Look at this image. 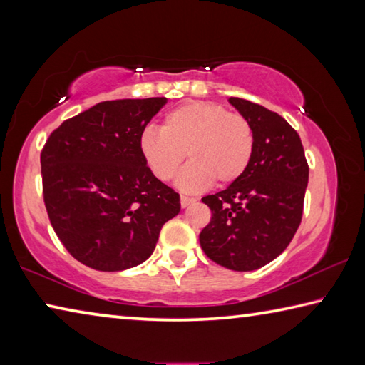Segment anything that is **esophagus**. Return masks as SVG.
Segmentation results:
<instances>
[{"label": "esophagus", "instance_id": "34e87169", "mask_svg": "<svg viewBox=\"0 0 365 365\" xmlns=\"http://www.w3.org/2000/svg\"><path fill=\"white\" fill-rule=\"evenodd\" d=\"M196 200L195 197H190V196H180V205H182V207H187V206H190V205H193Z\"/></svg>", "mask_w": 365, "mask_h": 365}]
</instances>
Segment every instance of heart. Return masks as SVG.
<instances>
[{"mask_svg": "<svg viewBox=\"0 0 365 365\" xmlns=\"http://www.w3.org/2000/svg\"><path fill=\"white\" fill-rule=\"evenodd\" d=\"M138 146L148 169L160 182L172 180L188 156L191 163L177 185L193 193L212 182L238 180L251 163L255 132L242 114L228 113L220 104L193 101L170 110L160 130L146 128Z\"/></svg>", "mask_w": 365, "mask_h": 365, "instance_id": "heart-1", "label": "heart"}]
</instances>
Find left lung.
Here are the masks:
<instances>
[{
  "label": "left lung",
  "instance_id": "left-lung-1",
  "mask_svg": "<svg viewBox=\"0 0 365 365\" xmlns=\"http://www.w3.org/2000/svg\"><path fill=\"white\" fill-rule=\"evenodd\" d=\"M228 103L250 120L255 151L238 180L202 197L212 217L200 243L222 267L250 272L274 261L293 240L309 168L299 135L282 115L242 98H228Z\"/></svg>",
  "mask_w": 365,
  "mask_h": 365
}]
</instances>
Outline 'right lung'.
Instances as JSON below:
<instances>
[{"label":"right lung","instance_id":"right-lung-1","mask_svg":"<svg viewBox=\"0 0 365 365\" xmlns=\"http://www.w3.org/2000/svg\"><path fill=\"white\" fill-rule=\"evenodd\" d=\"M168 98L103 101L66 120L41 151L43 197L54 232L88 267L145 262L180 196L148 169L138 140Z\"/></svg>","mask_w":365,"mask_h":365}]
</instances>
